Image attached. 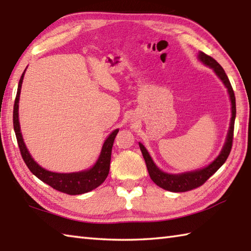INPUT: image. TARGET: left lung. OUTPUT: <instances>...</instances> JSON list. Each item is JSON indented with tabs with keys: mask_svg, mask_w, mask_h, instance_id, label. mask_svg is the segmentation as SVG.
I'll return each instance as SVG.
<instances>
[{
	"mask_svg": "<svg viewBox=\"0 0 251 251\" xmlns=\"http://www.w3.org/2000/svg\"><path fill=\"white\" fill-rule=\"evenodd\" d=\"M198 59L201 60L203 65L209 66V67L213 69L216 75L220 79H221L224 85H226L229 95V100H231V104H232L231 124H229V129L227 132L226 144H224L221 152H220V155L210 163V165L202 169H198V170H195V171L180 173V175H170V173H166L161 171L160 169L155 165L151 155L148 154V151L144 147V145L139 143L143 157H144L145 162H146L148 173H150V176L152 180V182L156 183L158 186L163 188V190L175 192V193L187 192V191L194 190V188L201 186L202 184L206 182L212 175H214V173L221 168L223 163L226 161L229 152H231L232 144H233L234 124H235V117H236V101H235V94H234L231 82H229L226 71H224V69L220 66L218 61L216 59H213L211 56L204 54L203 52H199Z\"/></svg>",
	"mask_w": 251,
	"mask_h": 251,
	"instance_id": "left-lung-1",
	"label": "left lung"
}]
</instances>
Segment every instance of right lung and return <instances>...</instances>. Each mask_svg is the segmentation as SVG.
Listing matches in <instances>:
<instances>
[{
	"label": "right lung",
	"instance_id": "right-lung-1",
	"mask_svg": "<svg viewBox=\"0 0 251 251\" xmlns=\"http://www.w3.org/2000/svg\"><path fill=\"white\" fill-rule=\"evenodd\" d=\"M25 71L20 76L16 99H15L14 111H13V122H14V130L16 134L17 143L22 154L23 159L25 165L29 168L33 175L40 178L41 181L47 183L48 185L53 187L54 190L59 191L61 193L68 194V195H80L91 192L94 188L99 187L103 183L107 176L109 173L110 159H111V150L114 145L115 137L119 130L117 129L110 135L107 137L104 142V145L101 147L100 155L99 159L95 162V165L89 170H84L81 172H73V173H57L45 170L44 168L39 166L37 162L33 160L31 155L29 154L27 147L25 145L22 132H20L19 118H18V107H19V95L20 90H22V84L25 75Z\"/></svg>",
	"mask_w": 251,
	"mask_h": 251
}]
</instances>
